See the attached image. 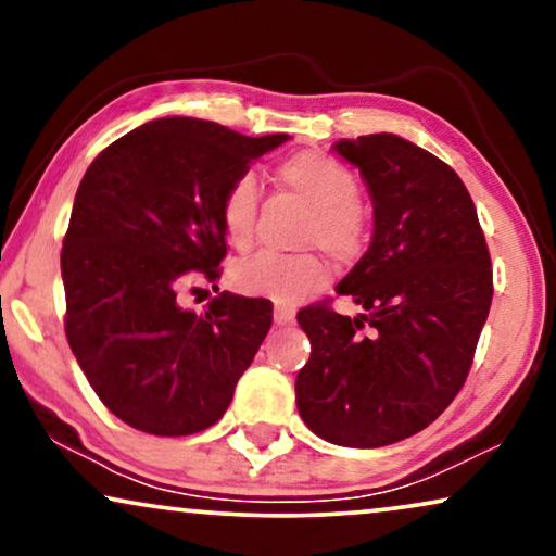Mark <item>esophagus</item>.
Listing matches in <instances>:
<instances>
[{
    "mask_svg": "<svg viewBox=\"0 0 556 556\" xmlns=\"http://www.w3.org/2000/svg\"><path fill=\"white\" fill-rule=\"evenodd\" d=\"M295 318V311L291 306H283V303H278L276 311H273V321L278 326H286V324H293Z\"/></svg>",
    "mask_w": 556,
    "mask_h": 556,
    "instance_id": "34e87169",
    "label": "esophagus"
}]
</instances>
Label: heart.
<instances>
[{"label": "heart", "mask_w": 556, "mask_h": 556, "mask_svg": "<svg viewBox=\"0 0 556 556\" xmlns=\"http://www.w3.org/2000/svg\"><path fill=\"white\" fill-rule=\"evenodd\" d=\"M276 177L311 207L301 227L303 245L324 248L331 261L352 265L359 261L369 242V223L359 197V177L346 164L321 151H299L278 164ZM261 185L253 172H240L219 197V225L227 242L248 250L255 240ZM232 286L245 295H261L276 303H299L321 291L329 280V265L318 253H257L235 263Z\"/></svg>", "instance_id": "heart-1"}]
</instances>
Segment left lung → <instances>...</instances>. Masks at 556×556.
<instances>
[{"instance_id": "obj_1", "label": "left lung", "mask_w": 556, "mask_h": 556, "mask_svg": "<svg viewBox=\"0 0 556 556\" xmlns=\"http://www.w3.org/2000/svg\"><path fill=\"white\" fill-rule=\"evenodd\" d=\"M375 202V238L331 299L299 311L311 339L295 377L303 422L329 443L382 447L428 428L473 364L493 299L476 204L445 162L394 134L339 141Z\"/></svg>"}]
</instances>
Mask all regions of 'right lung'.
I'll return each instance as SVG.
<instances>
[{
    "mask_svg": "<svg viewBox=\"0 0 556 556\" xmlns=\"http://www.w3.org/2000/svg\"><path fill=\"white\" fill-rule=\"evenodd\" d=\"M286 139L159 118L105 147L80 179L60 253L65 337L103 405L131 428L192 435L230 407L273 303L223 291L197 316L181 295L217 288L219 197Z\"/></svg>",
    "mask_w": 556,
    "mask_h": 556,
    "instance_id": "1",
    "label": "right lung"
}]
</instances>
